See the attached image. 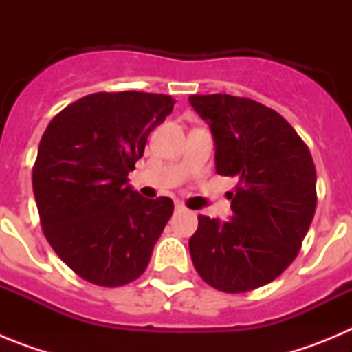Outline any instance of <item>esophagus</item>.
I'll return each instance as SVG.
<instances>
[{
    "label": "esophagus",
    "mask_w": 352,
    "mask_h": 352,
    "mask_svg": "<svg viewBox=\"0 0 352 352\" xmlns=\"http://www.w3.org/2000/svg\"><path fill=\"white\" fill-rule=\"evenodd\" d=\"M174 208H176V211H185V204L183 203H176L174 204Z\"/></svg>",
    "instance_id": "34e87169"
}]
</instances>
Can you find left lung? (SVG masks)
<instances>
[{
  "label": "left lung",
  "mask_w": 352,
  "mask_h": 352,
  "mask_svg": "<svg viewBox=\"0 0 352 352\" xmlns=\"http://www.w3.org/2000/svg\"><path fill=\"white\" fill-rule=\"evenodd\" d=\"M210 125L220 176L238 179L227 222L199 214L188 241L199 276L223 292L270 284L296 259L317 206L309 146L280 114L259 102L214 93L192 95Z\"/></svg>",
  "instance_id": "left-lung-1"
}]
</instances>
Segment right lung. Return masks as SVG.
I'll use <instances>...</instances> for the list:
<instances>
[{
  "label": "right lung",
  "instance_id": "1",
  "mask_svg": "<svg viewBox=\"0 0 352 352\" xmlns=\"http://www.w3.org/2000/svg\"><path fill=\"white\" fill-rule=\"evenodd\" d=\"M173 107L169 95L93 93L67 105L43 132L31 176L42 231L86 282L120 287L148 268L174 204L141 197L126 176Z\"/></svg>",
  "mask_w": 352,
  "mask_h": 352
}]
</instances>
